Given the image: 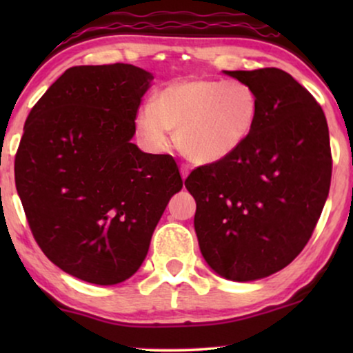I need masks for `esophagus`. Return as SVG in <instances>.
I'll return each mask as SVG.
<instances>
[{
    "instance_id": "obj_1",
    "label": "esophagus",
    "mask_w": 353,
    "mask_h": 353,
    "mask_svg": "<svg viewBox=\"0 0 353 353\" xmlns=\"http://www.w3.org/2000/svg\"><path fill=\"white\" fill-rule=\"evenodd\" d=\"M180 172H181V178H183V180H185V178H186L188 175H190L191 167L186 165V163H181V165H180Z\"/></svg>"
}]
</instances>
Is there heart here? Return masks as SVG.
Here are the masks:
<instances>
[{
    "mask_svg": "<svg viewBox=\"0 0 353 353\" xmlns=\"http://www.w3.org/2000/svg\"><path fill=\"white\" fill-rule=\"evenodd\" d=\"M257 91L243 80L205 77L173 81L137 114V130L154 149H165L170 133L186 157L210 163L243 146L257 123Z\"/></svg>",
    "mask_w": 353,
    "mask_h": 353,
    "instance_id": "obj_1",
    "label": "heart"
}]
</instances>
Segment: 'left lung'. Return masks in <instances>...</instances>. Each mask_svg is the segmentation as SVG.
Segmentation results:
<instances>
[{
  "mask_svg": "<svg viewBox=\"0 0 353 353\" xmlns=\"http://www.w3.org/2000/svg\"><path fill=\"white\" fill-rule=\"evenodd\" d=\"M257 91V123L243 146L194 168L202 257L220 276L254 281L288 267L310 239L331 185L325 112L288 72L223 70Z\"/></svg>",
  "mask_w": 353,
  "mask_h": 353,
  "instance_id": "left-lung-1",
  "label": "left lung"
}]
</instances>
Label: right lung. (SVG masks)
Segmentation results:
<instances>
[{
  "mask_svg": "<svg viewBox=\"0 0 353 353\" xmlns=\"http://www.w3.org/2000/svg\"><path fill=\"white\" fill-rule=\"evenodd\" d=\"M152 79L132 64L70 67L23 127L14 175L28 226L52 263L86 283L137 273L183 188L172 156L130 141Z\"/></svg>",
  "mask_w": 353,
  "mask_h": 353,
  "instance_id": "add662e5",
  "label": "right lung"
}]
</instances>
